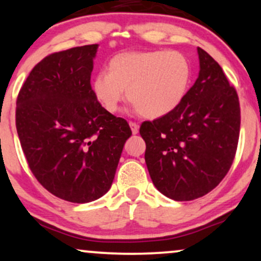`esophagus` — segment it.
<instances>
[{"instance_id": "obj_1", "label": "esophagus", "mask_w": 261, "mask_h": 261, "mask_svg": "<svg viewBox=\"0 0 261 261\" xmlns=\"http://www.w3.org/2000/svg\"><path fill=\"white\" fill-rule=\"evenodd\" d=\"M128 125H130L131 131H133L134 135L138 134V125L136 123H134V121H130V123H128Z\"/></svg>"}]
</instances>
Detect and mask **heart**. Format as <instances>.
<instances>
[{
    "label": "heart",
    "instance_id": "1",
    "mask_svg": "<svg viewBox=\"0 0 261 261\" xmlns=\"http://www.w3.org/2000/svg\"><path fill=\"white\" fill-rule=\"evenodd\" d=\"M191 65L179 51H124L108 62L91 82L96 100L110 113L119 110L125 91L135 110L149 119L173 112L189 90Z\"/></svg>",
    "mask_w": 261,
    "mask_h": 261
}]
</instances>
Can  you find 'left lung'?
<instances>
[{
  "mask_svg": "<svg viewBox=\"0 0 261 261\" xmlns=\"http://www.w3.org/2000/svg\"><path fill=\"white\" fill-rule=\"evenodd\" d=\"M199 77L173 112L144 121V159L153 184L174 201L213 190L226 176L240 136L239 96L218 62L197 48Z\"/></svg>",
  "mask_w": 261,
  "mask_h": 261,
  "instance_id": "8db88e82",
  "label": "left lung"
}]
</instances>
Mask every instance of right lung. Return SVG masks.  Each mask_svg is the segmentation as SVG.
<instances>
[{
	"instance_id": "obj_1",
	"label": "right lung",
	"mask_w": 261,
	"mask_h": 261,
	"mask_svg": "<svg viewBox=\"0 0 261 261\" xmlns=\"http://www.w3.org/2000/svg\"><path fill=\"white\" fill-rule=\"evenodd\" d=\"M98 44L54 53L32 68L16 100L15 124L32 173L53 195L91 202L110 190L131 128L91 90Z\"/></svg>"
}]
</instances>
